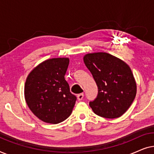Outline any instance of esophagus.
Segmentation results:
<instances>
[{
    "label": "esophagus",
    "mask_w": 154,
    "mask_h": 154,
    "mask_svg": "<svg viewBox=\"0 0 154 154\" xmlns=\"http://www.w3.org/2000/svg\"><path fill=\"white\" fill-rule=\"evenodd\" d=\"M83 96H84V94H83V93H81V94H79L77 95V98H78V100H79V101H81V100H82L83 99Z\"/></svg>",
    "instance_id": "obj_1"
}]
</instances>
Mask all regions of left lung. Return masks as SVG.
Returning a JSON list of instances; mask_svg holds the SVG:
<instances>
[{
	"label": "left lung",
	"instance_id": "left-lung-1",
	"mask_svg": "<svg viewBox=\"0 0 154 154\" xmlns=\"http://www.w3.org/2000/svg\"><path fill=\"white\" fill-rule=\"evenodd\" d=\"M83 60L98 87L97 96L90 102L92 111L106 119L121 116L131 106L137 93L130 66L106 52L87 54Z\"/></svg>",
	"mask_w": 154,
	"mask_h": 154
}]
</instances>
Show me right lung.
Wrapping results in <instances>:
<instances>
[{"instance_id":"1","label":"right lung","mask_w":154,"mask_h":154,"mask_svg":"<svg viewBox=\"0 0 154 154\" xmlns=\"http://www.w3.org/2000/svg\"><path fill=\"white\" fill-rule=\"evenodd\" d=\"M69 64V58L49 59L27 76L25 100L33 114L45 123H61L72 112L76 97L64 79Z\"/></svg>"}]
</instances>
